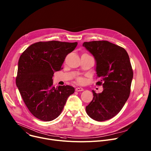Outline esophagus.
<instances>
[{
    "label": "esophagus",
    "mask_w": 151,
    "mask_h": 151,
    "mask_svg": "<svg viewBox=\"0 0 151 151\" xmlns=\"http://www.w3.org/2000/svg\"><path fill=\"white\" fill-rule=\"evenodd\" d=\"M75 90H76V92H81V91H83L84 89L82 87H76Z\"/></svg>",
    "instance_id": "1"
}]
</instances>
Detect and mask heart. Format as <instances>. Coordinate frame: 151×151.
I'll return each instance as SVG.
<instances>
[{
    "label": "heart",
    "mask_w": 151,
    "mask_h": 151,
    "mask_svg": "<svg viewBox=\"0 0 151 151\" xmlns=\"http://www.w3.org/2000/svg\"><path fill=\"white\" fill-rule=\"evenodd\" d=\"M78 82H79V83H81V82H82V79H81V78H79V79H78Z\"/></svg>",
    "instance_id": "heart-1"
}]
</instances>
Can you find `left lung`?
Returning a JSON list of instances; mask_svg holds the SVG:
<instances>
[{
	"mask_svg": "<svg viewBox=\"0 0 151 151\" xmlns=\"http://www.w3.org/2000/svg\"><path fill=\"white\" fill-rule=\"evenodd\" d=\"M83 46L95 58V71L101 79L96 83L103 91L92 90V101L86 106L87 115L97 122L113 118L122 110L129 96L133 70L126 50L106 41L85 42Z\"/></svg>",
	"mask_w": 151,
	"mask_h": 151,
	"instance_id": "1",
	"label": "left lung"
}]
</instances>
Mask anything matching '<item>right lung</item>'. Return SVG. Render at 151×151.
Wrapping results in <instances>:
<instances>
[{"mask_svg": "<svg viewBox=\"0 0 151 151\" xmlns=\"http://www.w3.org/2000/svg\"><path fill=\"white\" fill-rule=\"evenodd\" d=\"M78 43L56 41L39 42L29 46L20 56L16 86L24 102L33 116L44 122L56 118L74 93L70 86L53 85V76L61 67L66 56Z\"/></svg>", "mask_w": 151, "mask_h": 151, "instance_id": "1", "label": "right lung"}]
</instances>
